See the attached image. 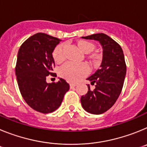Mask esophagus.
Instances as JSON below:
<instances>
[{"label":"esophagus","mask_w":147,"mask_h":147,"mask_svg":"<svg viewBox=\"0 0 147 147\" xmlns=\"http://www.w3.org/2000/svg\"><path fill=\"white\" fill-rule=\"evenodd\" d=\"M76 86V84H75V83H71V84H70V87H71V88H74V87Z\"/></svg>","instance_id":"34e87169"}]
</instances>
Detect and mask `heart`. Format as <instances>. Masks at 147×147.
Segmentation results:
<instances>
[{
	"label": "heart",
	"instance_id": "b5f03b06",
	"mask_svg": "<svg viewBox=\"0 0 147 147\" xmlns=\"http://www.w3.org/2000/svg\"><path fill=\"white\" fill-rule=\"evenodd\" d=\"M80 49L85 53H90L95 49V45L89 41L81 40L78 42ZM65 45L59 44L53 51V57L57 63H60L65 58ZM93 62H97L99 59V56L97 54H93L89 57ZM90 72V67L86 63H75L68 62L59 68V74L62 77L71 82L80 81L83 77L86 76Z\"/></svg>",
	"mask_w": 147,
	"mask_h": 147
}]
</instances>
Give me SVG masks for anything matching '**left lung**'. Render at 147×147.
<instances>
[{
    "label": "left lung",
    "instance_id": "left-lung-1",
    "mask_svg": "<svg viewBox=\"0 0 147 147\" xmlns=\"http://www.w3.org/2000/svg\"><path fill=\"white\" fill-rule=\"evenodd\" d=\"M82 38L97 40L103 49L100 68L87 79L92 85H95V88L91 90L88 85V93L81 97L83 108L90 113L98 115L111 108L119 98L124 85L127 65L120 45L107 34H94Z\"/></svg>",
    "mask_w": 147,
    "mask_h": 147
}]
</instances>
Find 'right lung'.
I'll list each match as a JSON object with an SVG mask.
<instances>
[{"label": "right lung", "instance_id": "right-lung-1", "mask_svg": "<svg viewBox=\"0 0 147 147\" xmlns=\"http://www.w3.org/2000/svg\"><path fill=\"white\" fill-rule=\"evenodd\" d=\"M60 40L44 33L27 39L18 51L15 66L18 87L23 99L37 112L50 113L60 106L70 85L59 78L57 82L47 83L49 75L55 76L52 53Z\"/></svg>", "mask_w": 147, "mask_h": 147}]
</instances>
